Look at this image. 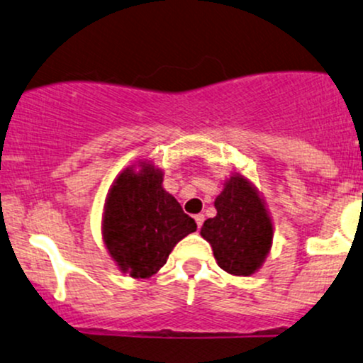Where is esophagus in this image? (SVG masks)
<instances>
[{
    "label": "esophagus",
    "mask_w": 363,
    "mask_h": 363,
    "mask_svg": "<svg viewBox=\"0 0 363 363\" xmlns=\"http://www.w3.org/2000/svg\"><path fill=\"white\" fill-rule=\"evenodd\" d=\"M194 220H196V225H198V228H201V225H203V222H205V215H194Z\"/></svg>",
    "instance_id": "obj_1"
}]
</instances>
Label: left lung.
<instances>
[{
  "instance_id": "left-lung-1",
  "label": "left lung",
  "mask_w": 363,
  "mask_h": 363,
  "mask_svg": "<svg viewBox=\"0 0 363 363\" xmlns=\"http://www.w3.org/2000/svg\"><path fill=\"white\" fill-rule=\"evenodd\" d=\"M216 216L205 220L203 239L216 264L234 277H251L266 261L273 244V222L257 187L240 172L223 182L215 199Z\"/></svg>"
}]
</instances>
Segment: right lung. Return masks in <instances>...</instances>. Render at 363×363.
I'll list each match as a JSON object with an SVG mask.
<instances>
[{"label": "right lung", "instance_id": "1", "mask_svg": "<svg viewBox=\"0 0 363 363\" xmlns=\"http://www.w3.org/2000/svg\"><path fill=\"white\" fill-rule=\"evenodd\" d=\"M162 182L164 170L138 160L118 174L104 205V245L121 272L135 280L155 274L179 240L196 230L194 220Z\"/></svg>", "mask_w": 363, "mask_h": 363}]
</instances>
